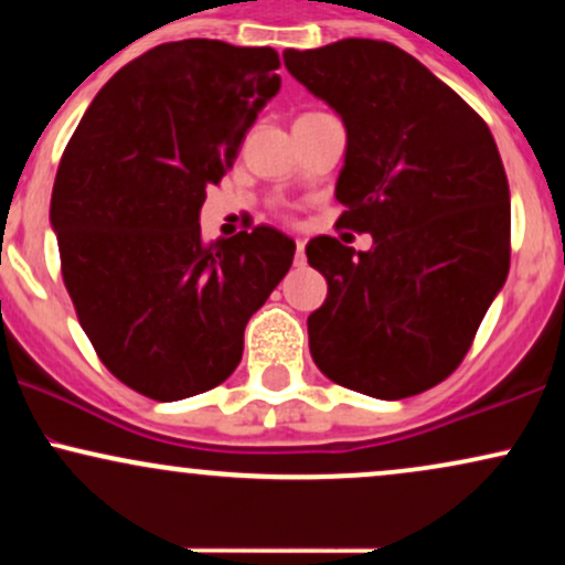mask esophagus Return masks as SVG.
<instances>
[{
  "label": "esophagus",
  "mask_w": 565,
  "mask_h": 565,
  "mask_svg": "<svg viewBox=\"0 0 565 565\" xmlns=\"http://www.w3.org/2000/svg\"><path fill=\"white\" fill-rule=\"evenodd\" d=\"M295 265H297V268H302V265H305V242H302V238H295Z\"/></svg>",
  "instance_id": "obj_1"
}]
</instances>
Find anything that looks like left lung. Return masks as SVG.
I'll list each match as a JSON object with an SVG mask.
<instances>
[{
  "mask_svg": "<svg viewBox=\"0 0 565 565\" xmlns=\"http://www.w3.org/2000/svg\"><path fill=\"white\" fill-rule=\"evenodd\" d=\"M284 66L342 116L334 236L305 246L327 278L308 316L316 366L374 398L436 387L462 364L510 270V185L494 135L449 84L380 39L287 50Z\"/></svg>",
  "mask_w": 565,
  "mask_h": 565,
  "instance_id": "obj_1",
  "label": "left lung"
}]
</instances>
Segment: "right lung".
<instances>
[{
  "label": "right lung",
  "mask_w": 565,
  "mask_h": 565,
  "mask_svg": "<svg viewBox=\"0 0 565 565\" xmlns=\"http://www.w3.org/2000/svg\"><path fill=\"white\" fill-rule=\"evenodd\" d=\"M278 53L167 42L116 71L71 135L50 220L97 359L135 393H206L242 361L244 327L287 276L268 225L204 242L199 210L281 87Z\"/></svg>",
  "instance_id": "add662e5"
}]
</instances>
